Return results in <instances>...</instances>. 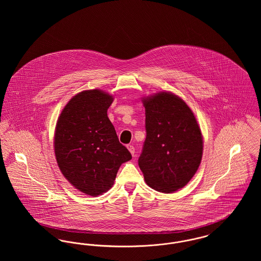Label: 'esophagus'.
Instances as JSON below:
<instances>
[{
  "mask_svg": "<svg viewBox=\"0 0 261 261\" xmlns=\"http://www.w3.org/2000/svg\"><path fill=\"white\" fill-rule=\"evenodd\" d=\"M127 149H129L131 154L134 156V154H135V148H134V146L133 145H127Z\"/></svg>",
  "mask_w": 261,
  "mask_h": 261,
  "instance_id": "1",
  "label": "esophagus"
}]
</instances>
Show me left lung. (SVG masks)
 Returning a JSON list of instances; mask_svg holds the SVG:
<instances>
[{"label":"left lung","mask_w":261,"mask_h":261,"mask_svg":"<svg viewBox=\"0 0 261 261\" xmlns=\"http://www.w3.org/2000/svg\"><path fill=\"white\" fill-rule=\"evenodd\" d=\"M146 140L139 166L147 184L162 193H173L188 184L199 168L202 137L186 102L162 92L144 100Z\"/></svg>","instance_id":"obj_1"}]
</instances>
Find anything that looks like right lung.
<instances>
[{
  "label": "right lung",
  "mask_w": 261,
  "mask_h": 261,
  "mask_svg": "<svg viewBox=\"0 0 261 261\" xmlns=\"http://www.w3.org/2000/svg\"><path fill=\"white\" fill-rule=\"evenodd\" d=\"M112 96L99 90L77 94L64 107L55 134V153L63 176L96 197L112 188L123 162L132 159L108 117Z\"/></svg>",
  "instance_id": "obj_1"
}]
</instances>
